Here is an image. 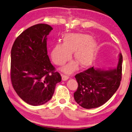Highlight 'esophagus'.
I'll return each instance as SVG.
<instances>
[{
    "label": "esophagus",
    "mask_w": 132,
    "mask_h": 132,
    "mask_svg": "<svg viewBox=\"0 0 132 132\" xmlns=\"http://www.w3.org/2000/svg\"><path fill=\"white\" fill-rule=\"evenodd\" d=\"M69 78V77H68V76L65 75H62V80L63 81H66V80H67Z\"/></svg>",
    "instance_id": "34e87169"
}]
</instances>
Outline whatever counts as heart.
I'll return each mask as SVG.
<instances>
[{"mask_svg":"<svg viewBox=\"0 0 132 132\" xmlns=\"http://www.w3.org/2000/svg\"><path fill=\"white\" fill-rule=\"evenodd\" d=\"M98 51V44L90 36L81 33H68L63 36L62 44L57 43L52 47L51 57L57 65H63L72 59L77 62H72L62 69L66 73H72L78 68L88 67L93 63Z\"/></svg>","mask_w":132,"mask_h":132,"instance_id":"heart-1","label":"heart"}]
</instances>
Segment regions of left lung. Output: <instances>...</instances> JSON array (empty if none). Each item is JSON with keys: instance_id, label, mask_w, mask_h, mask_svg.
Returning <instances> with one entry per match:
<instances>
[{"instance_id": "8db88e82", "label": "left lung", "mask_w": 132, "mask_h": 132, "mask_svg": "<svg viewBox=\"0 0 132 132\" xmlns=\"http://www.w3.org/2000/svg\"><path fill=\"white\" fill-rule=\"evenodd\" d=\"M122 54H119L115 69L103 70L94 67L75 75L78 84L74 93L75 101L85 109L101 106L115 94L122 78Z\"/></svg>"}]
</instances>
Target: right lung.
Masks as SVG:
<instances>
[{
	"instance_id": "add662e5",
	"label": "right lung",
	"mask_w": 132,
	"mask_h": 132,
	"mask_svg": "<svg viewBox=\"0 0 132 132\" xmlns=\"http://www.w3.org/2000/svg\"><path fill=\"white\" fill-rule=\"evenodd\" d=\"M52 29L43 23L31 26L17 37L11 50L13 87L21 100L32 106L49 101L62 80L47 55V36Z\"/></svg>"
}]
</instances>
